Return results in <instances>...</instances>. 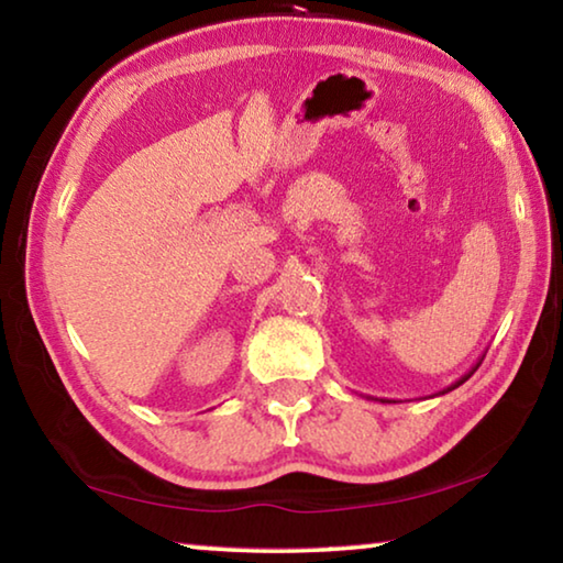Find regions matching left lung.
Masks as SVG:
<instances>
[{
  "label": "left lung",
  "instance_id": "8db88e82",
  "mask_svg": "<svg viewBox=\"0 0 563 563\" xmlns=\"http://www.w3.org/2000/svg\"><path fill=\"white\" fill-rule=\"evenodd\" d=\"M482 360H484V357H479V360H476V365H474V367H472V369H470V373H466V375H462V377H460V379H456V383H452V385H450V387H444V389H442V393H437V395H444V393H452V389H454V387H460V385H462V383H466V379H470V377H472V375H474V373H476V367H479V365H482ZM373 399H377V397H373ZM377 402H395V399H385V397H383V399H377Z\"/></svg>",
  "mask_w": 563,
  "mask_h": 563
}]
</instances>
